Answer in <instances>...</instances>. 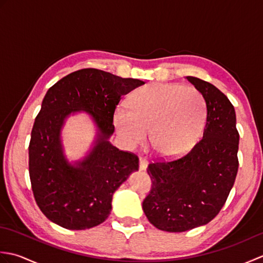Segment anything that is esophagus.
Returning a JSON list of instances; mask_svg holds the SVG:
<instances>
[{"label":"esophagus","mask_w":263,"mask_h":263,"mask_svg":"<svg viewBox=\"0 0 263 263\" xmlns=\"http://www.w3.org/2000/svg\"><path fill=\"white\" fill-rule=\"evenodd\" d=\"M148 167V160L143 157H140L139 159V170L140 171H146Z\"/></svg>","instance_id":"1"}]
</instances>
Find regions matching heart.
Returning a JSON list of instances; mask_svg holds the SVG:
<instances>
[{
  "label": "heart",
  "instance_id": "1",
  "mask_svg": "<svg viewBox=\"0 0 263 263\" xmlns=\"http://www.w3.org/2000/svg\"><path fill=\"white\" fill-rule=\"evenodd\" d=\"M206 121V104L192 87L177 83H152L138 89L130 98V107L117 106L114 124L128 147L147 139L160 156L177 158L198 142Z\"/></svg>",
  "mask_w": 263,
  "mask_h": 263
}]
</instances>
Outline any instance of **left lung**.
I'll list each match as a JSON object with an SVG mask.
<instances>
[{"instance_id": "8db88e82", "label": "left lung", "mask_w": 263, "mask_h": 263, "mask_svg": "<svg viewBox=\"0 0 263 263\" xmlns=\"http://www.w3.org/2000/svg\"><path fill=\"white\" fill-rule=\"evenodd\" d=\"M206 104L203 137L184 157L149 164L153 186L143 200L148 220L160 231L180 233L208 224L225 204L238 170L234 106L219 89L186 77Z\"/></svg>"}]
</instances>
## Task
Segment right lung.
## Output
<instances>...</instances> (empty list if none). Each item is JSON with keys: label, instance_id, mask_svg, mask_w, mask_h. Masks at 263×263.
Here are the masks:
<instances>
[{"label": "right lung", "instance_id": "1", "mask_svg": "<svg viewBox=\"0 0 263 263\" xmlns=\"http://www.w3.org/2000/svg\"><path fill=\"white\" fill-rule=\"evenodd\" d=\"M144 82L97 69L68 74L48 89L33 123L29 143V176L39 209L49 220L72 231L102 224L117 189L138 171L139 158L109 142L117 104ZM88 114L97 138L82 160L66 158L60 133L65 120Z\"/></svg>", "mask_w": 263, "mask_h": 263}]
</instances>
